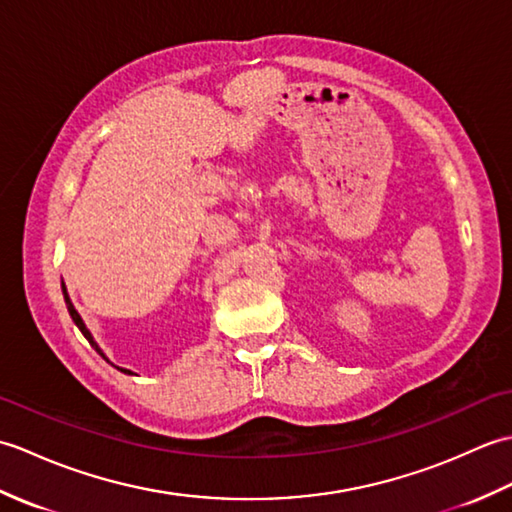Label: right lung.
I'll list each match as a JSON object with an SVG mask.
<instances>
[{"instance_id":"obj_1","label":"right lung","mask_w":512,"mask_h":512,"mask_svg":"<svg viewBox=\"0 0 512 512\" xmlns=\"http://www.w3.org/2000/svg\"><path fill=\"white\" fill-rule=\"evenodd\" d=\"M65 306H68V312H70V317H72V321L76 323V328H79L81 332H83V336H85V339H88L90 341V345L94 347V350L96 352H99L103 358H105V354L99 350V345H96L94 343V339H92V334L88 332V328H85V323H83V319L79 317V312H76L74 310V306H72V301H70V297H68V292H65ZM121 372H125V374H132V372H129V369H121Z\"/></svg>"}]
</instances>
